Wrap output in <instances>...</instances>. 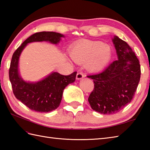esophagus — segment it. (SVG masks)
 <instances>
[{"label":"esophagus","mask_w":150,"mask_h":150,"mask_svg":"<svg viewBox=\"0 0 150 150\" xmlns=\"http://www.w3.org/2000/svg\"><path fill=\"white\" fill-rule=\"evenodd\" d=\"M84 77V75L83 74V73L81 71H79L77 73V76H76V78H77V79H78V80H80V79H82Z\"/></svg>","instance_id":"obj_1"}]
</instances>
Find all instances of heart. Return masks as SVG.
I'll return each instance as SVG.
<instances>
[{
	"label": "heart",
	"mask_w": 150,
	"mask_h": 150,
	"mask_svg": "<svg viewBox=\"0 0 150 150\" xmlns=\"http://www.w3.org/2000/svg\"><path fill=\"white\" fill-rule=\"evenodd\" d=\"M69 55L76 63L86 64L90 71H98L110 62L112 50L101 41L84 40L72 47Z\"/></svg>",
	"instance_id": "b5f03b06"
}]
</instances>
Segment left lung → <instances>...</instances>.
I'll list each match as a JSON object with an SVG mask.
<instances>
[{"instance_id": "8db88e82", "label": "left lung", "mask_w": 150, "mask_h": 150, "mask_svg": "<svg viewBox=\"0 0 150 150\" xmlns=\"http://www.w3.org/2000/svg\"><path fill=\"white\" fill-rule=\"evenodd\" d=\"M113 42L118 60L100 73L89 75L94 88L88 98L92 109L102 114H114L132 101L141 78V66L125 41L115 36Z\"/></svg>"}]
</instances>
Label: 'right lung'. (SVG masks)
I'll return each instance as SVG.
<instances>
[{"instance_id":"right-lung-1","label":"right lung","mask_w":150,"mask_h":150,"mask_svg":"<svg viewBox=\"0 0 150 150\" xmlns=\"http://www.w3.org/2000/svg\"><path fill=\"white\" fill-rule=\"evenodd\" d=\"M63 35L53 31H42L33 34L22 43L13 54L9 77L15 97L31 110L37 112H50L57 109L62 100L63 90L75 81L77 72L62 75L53 72L43 80L35 83L25 82L18 74V59L27 44L32 42L48 41L57 44Z\"/></svg>"}]
</instances>
